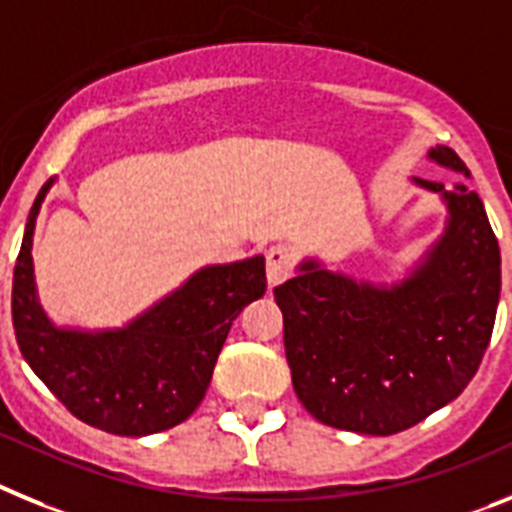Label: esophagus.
I'll return each mask as SVG.
<instances>
[{
    "label": "esophagus",
    "instance_id": "34e87169",
    "mask_svg": "<svg viewBox=\"0 0 512 512\" xmlns=\"http://www.w3.org/2000/svg\"><path fill=\"white\" fill-rule=\"evenodd\" d=\"M265 260H268L265 262V270H268L270 286H278V283H283L286 278H291L293 265H296V255L288 250L286 244H275V247H270Z\"/></svg>",
    "mask_w": 512,
    "mask_h": 512
}]
</instances>
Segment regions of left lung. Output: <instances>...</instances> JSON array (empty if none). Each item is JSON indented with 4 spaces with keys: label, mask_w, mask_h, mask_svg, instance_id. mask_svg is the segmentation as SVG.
<instances>
[{
    "label": "left lung",
    "mask_w": 512,
    "mask_h": 512,
    "mask_svg": "<svg viewBox=\"0 0 512 512\" xmlns=\"http://www.w3.org/2000/svg\"><path fill=\"white\" fill-rule=\"evenodd\" d=\"M430 159L469 175L448 146ZM443 193L448 229L425 265L391 288L304 262L273 288L296 397L319 422L363 435L412 428L466 389L490 345L500 301V244L474 190Z\"/></svg>",
    "instance_id": "1"
}]
</instances>
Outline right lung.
Instances as JSON below:
<instances>
[{
    "mask_svg": "<svg viewBox=\"0 0 512 512\" xmlns=\"http://www.w3.org/2000/svg\"><path fill=\"white\" fill-rule=\"evenodd\" d=\"M51 182L30 208L12 278V324L25 361L92 428L113 435L175 428L206 397L231 322L265 293V260L203 268L126 330H56L35 301L30 257L35 216Z\"/></svg>",
    "mask_w": 512,
    "mask_h": 512,
    "instance_id": "1",
    "label": "right lung"
}]
</instances>
